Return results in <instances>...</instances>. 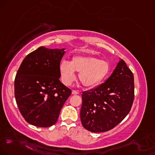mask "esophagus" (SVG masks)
I'll return each mask as SVG.
<instances>
[{"label": "esophagus", "instance_id": "esophagus-1", "mask_svg": "<svg viewBox=\"0 0 155 155\" xmlns=\"http://www.w3.org/2000/svg\"><path fill=\"white\" fill-rule=\"evenodd\" d=\"M72 94L78 95V94H79V92H78V91H75V90H73V91H72Z\"/></svg>", "mask_w": 155, "mask_h": 155}]
</instances>
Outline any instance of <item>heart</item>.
<instances>
[{"label":"heart","mask_w":155,"mask_h":155,"mask_svg":"<svg viewBox=\"0 0 155 155\" xmlns=\"http://www.w3.org/2000/svg\"><path fill=\"white\" fill-rule=\"evenodd\" d=\"M59 70L61 79L66 85H71L76 78L74 72H79L78 78L83 86L93 87L100 84L109 73L108 62L94 57L74 56L70 62L63 60Z\"/></svg>","instance_id":"1"}]
</instances>
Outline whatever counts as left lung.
I'll return each mask as SVG.
<instances>
[{
  "mask_svg": "<svg viewBox=\"0 0 155 155\" xmlns=\"http://www.w3.org/2000/svg\"><path fill=\"white\" fill-rule=\"evenodd\" d=\"M134 98L133 73L126 62L120 59L105 83L83 92L82 125L95 133L110 130L129 114Z\"/></svg>",
  "mask_w": 155,
  "mask_h": 155,
  "instance_id": "left-lung-1",
  "label": "left lung"
}]
</instances>
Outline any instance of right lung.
<instances>
[{"label":"right lung","instance_id":"obj_1","mask_svg":"<svg viewBox=\"0 0 155 155\" xmlns=\"http://www.w3.org/2000/svg\"><path fill=\"white\" fill-rule=\"evenodd\" d=\"M65 49L40 47L23 60L14 81L15 98L24 119L49 127L58 119L71 90L60 81V61Z\"/></svg>","mask_w":155,"mask_h":155}]
</instances>
